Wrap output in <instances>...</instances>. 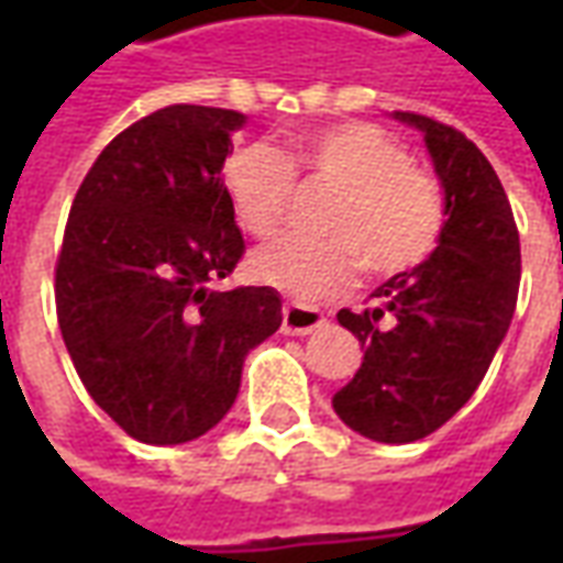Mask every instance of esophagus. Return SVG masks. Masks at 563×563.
<instances>
[{
    "instance_id": "1",
    "label": "esophagus",
    "mask_w": 563,
    "mask_h": 563,
    "mask_svg": "<svg viewBox=\"0 0 563 563\" xmlns=\"http://www.w3.org/2000/svg\"><path fill=\"white\" fill-rule=\"evenodd\" d=\"M325 325V317L317 307L286 305L283 307V334H310Z\"/></svg>"
}]
</instances>
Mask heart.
Listing matches in <instances>:
<instances>
[{
    "label": "heart",
    "instance_id": "b5f03b06",
    "mask_svg": "<svg viewBox=\"0 0 563 563\" xmlns=\"http://www.w3.org/2000/svg\"><path fill=\"white\" fill-rule=\"evenodd\" d=\"M289 162L341 186L331 201V238L286 234L250 256L253 277L298 301H322L353 286L358 268L379 277L416 268L440 241L446 208L428 172L407 150L367 123L307 129L286 144ZM222 186L234 220L256 238L283 225L292 198V168L268 144H244L225 159Z\"/></svg>",
    "mask_w": 563,
    "mask_h": 563
}]
</instances>
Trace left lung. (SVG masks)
I'll use <instances>...</instances> for the list:
<instances>
[{
	"mask_svg": "<svg viewBox=\"0 0 563 563\" xmlns=\"http://www.w3.org/2000/svg\"><path fill=\"white\" fill-rule=\"evenodd\" d=\"M391 117L422 132L446 220L422 265L377 286L362 313H338L365 358L331 407L367 440L413 443L449 422L483 383L512 322L521 250L507 192L479 147L431 117Z\"/></svg>",
	"mask_w": 563,
	"mask_h": 563,
	"instance_id": "1",
	"label": "left lung"
}]
</instances>
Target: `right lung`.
<instances>
[{
    "label": "right lung",
    "mask_w": 563,
    "mask_h": 563,
    "mask_svg": "<svg viewBox=\"0 0 563 563\" xmlns=\"http://www.w3.org/2000/svg\"><path fill=\"white\" fill-rule=\"evenodd\" d=\"M244 126L238 111L168 104L120 132L71 201L59 331L92 401L141 443L208 434L283 322L277 289H217L244 253L222 186Z\"/></svg>",
    "instance_id": "obj_1"
}]
</instances>
